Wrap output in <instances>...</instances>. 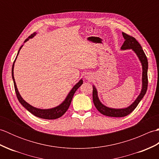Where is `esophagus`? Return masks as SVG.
Instances as JSON below:
<instances>
[{
  "mask_svg": "<svg viewBox=\"0 0 159 159\" xmlns=\"http://www.w3.org/2000/svg\"><path fill=\"white\" fill-rule=\"evenodd\" d=\"M86 79H89V78H88V76H85Z\"/></svg>",
  "mask_w": 159,
  "mask_h": 159,
  "instance_id": "esophagus-1",
  "label": "esophagus"
}]
</instances>
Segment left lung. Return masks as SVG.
<instances>
[{"label": "left lung", "instance_id": "8db88e82", "mask_svg": "<svg viewBox=\"0 0 159 159\" xmlns=\"http://www.w3.org/2000/svg\"><path fill=\"white\" fill-rule=\"evenodd\" d=\"M122 35L125 41L123 45L121 46V49H132L135 52L141 63V66H142V89H141V93L137 98V99L129 107L124 108V109H113V108L107 107L102 104L98 98V92L96 87L93 85V102L94 105L100 113H102L104 116L109 117H121L126 116L131 112H133L134 109L137 107L138 104L142 100L148 89V62L146 54L144 53L142 47L141 46L139 43L137 41L135 38L129 35H127L125 33H122Z\"/></svg>", "mask_w": 159, "mask_h": 159}]
</instances>
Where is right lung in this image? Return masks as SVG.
<instances>
[{"label": "right lung", "instance_id": "1", "mask_svg": "<svg viewBox=\"0 0 159 159\" xmlns=\"http://www.w3.org/2000/svg\"><path fill=\"white\" fill-rule=\"evenodd\" d=\"M35 35H36V33H33V34L30 35L27 39H25V42H27L29 39L33 38V37H34ZM22 46H23V45L20 48L17 56L18 55L20 50L22 48ZM17 56H16V58H17ZM16 59L14 61V62H13V66H12L11 74H12V79L13 80V84H14V88H15V91L16 93V96H17V98H18V99L19 100V102H20V104H21L26 110L29 111L30 113H31L33 115H34L35 116L39 117V118H42V119L55 120V119H57V118L61 117L66 112L67 110L68 109V108L71 104V102H72L74 94V93H75L76 91L78 89V88H79V87L83 84V80L80 79L79 81L73 87V88L71 89V91L69 92L68 95H67V97L66 98L65 100H64L61 104H59V106L52 108V109H38V108H35L34 107H33L31 105V104H29V103L26 102V101L22 98V96H20V94L18 92L16 82H15L14 76H13V68H14V63L16 61Z\"/></svg>", "mask_w": 159, "mask_h": 159}]
</instances>
